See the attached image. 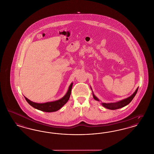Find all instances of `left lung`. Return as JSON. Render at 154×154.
Listing matches in <instances>:
<instances>
[{"label": "left lung", "instance_id": "1", "mask_svg": "<svg viewBox=\"0 0 154 154\" xmlns=\"http://www.w3.org/2000/svg\"><path fill=\"white\" fill-rule=\"evenodd\" d=\"M138 88H137L136 89L135 92L131 96H130L129 97L126 98V99H123L122 100L116 102V103H101V105L104 107H105V108H107V109H111V110H115V109H117L123 108L124 106L129 104V103L131 102V101L133 100V99L134 98V97L135 96L136 94V93L137 92ZM91 89H92L91 87ZM93 98H94L95 100L98 101H100V100L94 94L93 92Z\"/></svg>", "mask_w": 154, "mask_h": 154}]
</instances>
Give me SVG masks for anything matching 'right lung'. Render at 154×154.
<instances>
[{"mask_svg":"<svg viewBox=\"0 0 154 154\" xmlns=\"http://www.w3.org/2000/svg\"><path fill=\"white\" fill-rule=\"evenodd\" d=\"M72 86H73V82H72L71 84L70 85V86L68 88V91L65 94V95L63 97H62L61 99H59L56 101H50V102H47L44 103H37L31 101L29 99L26 98L25 96L24 97L27 102L32 107H34L37 109L43 111V112H55L61 109L62 107L68 102L70 96Z\"/></svg>","mask_w":154,"mask_h":154,"instance_id":"obj_1","label":"right lung"}]
</instances>
